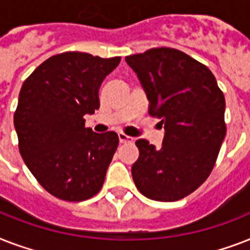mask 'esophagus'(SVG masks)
<instances>
[{"label": "esophagus", "mask_w": 250, "mask_h": 250, "mask_svg": "<svg viewBox=\"0 0 250 250\" xmlns=\"http://www.w3.org/2000/svg\"><path fill=\"white\" fill-rule=\"evenodd\" d=\"M118 137H119V141H121L122 144H127V143H133V137L127 136L125 133H118Z\"/></svg>", "instance_id": "34e87169"}]
</instances>
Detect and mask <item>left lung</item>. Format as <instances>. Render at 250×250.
I'll return each mask as SVG.
<instances>
[{"label":"left lung","mask_w":250,"mask_h":250,"mask_svg":"<svg viewBox=\"0 0 250 250\" xmlns=\"http://www.w3.org/2000/svg\"><path fill=\"white\" fill-rule=\"evenodd\" d=\"M125 62L140 80L149 114L165 128L160 149L136 141L133 182L145 197L178 201L213 170L226 136L225 96L209 68L176 49H150Z\"/></svg>","instance_id":"left-lung-1"}]
</instances>
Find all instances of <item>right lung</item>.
Masks as SVG:
<instances>
[{"label": "right lung", "instance_id": "1", "mask_svg": "<svg viewBox=\"0 0 250 250\" xmlns=\"http://www.w3.org/2000/svg\"><path fill=\"white\" fill-rule=\"evenodd\" d=\"M119 62L121 57L62 53L21 85L14 114L19 152L37 182L61 200L84 201L104 184L119 137L85 128L84 115L100 107V86Z\"/></svg>", "mask_w": 250, "mask_h": 250}]
</instances>
